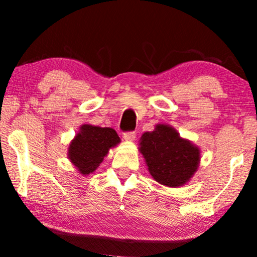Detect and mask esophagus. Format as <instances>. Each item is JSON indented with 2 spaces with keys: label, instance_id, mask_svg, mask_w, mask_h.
I'll return each mask as SVG.
<instances>
[{
  "label": "esophagus",
  "instance_id": "esophagus-1",
  "mask_svg": "<svg viewBox=\"0 0 257 257\" xmlns=\"http://www.w3.org/2000/svg\"><path fill=\"white\" fill-rule=\"evenodd\" d=\"M135 137H137V135H135L134 132H132V133H125V134L123 135V138H124V140H125V141H129V143H132V141H134V140H135Z\"/></svg>",
  "mask_w": 257,
  "mask_h": 257
}]
</instances>
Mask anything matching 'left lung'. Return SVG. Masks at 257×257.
I'll use <instances>...</instances> for the list:
<instances>
[{
	"instance_id": "1",
	"label": "left lung",
	"mask_w": 257,
	"mask_h": 257,
	"mask_svg": "<svg viewBox=\"0 0 257 257\" xmlns=\"http://www.w3.org/2000/svg\"><path fill=\"white\" fill-rule=\"evenodd\" d=\"M139 152L150 175L168 187H181L190 182L200 163L199 147L164 123L156 124L152 132L141 135Z\"/></svg>"
}]
</instances>
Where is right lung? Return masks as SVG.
I'll use <instances>...</instances> for the list:
<instances>
[{
    "label": "right lung",
    "instance_id": "add662e5",
    "mask_svg": "<svg viewBox=\"0 0 257 257\" xmlns=\"http://www.w3.org/2000/svg\"><path fill=\"white\" fill-rule=\"evenodd\" d=\"M120 144V139L110 126L82 124L70 141L67 158L81 175H89L98 169L111 149Z\"/></svg>",
    "mask_w": 257,
    "mask_h": 257
}]
</instances>
